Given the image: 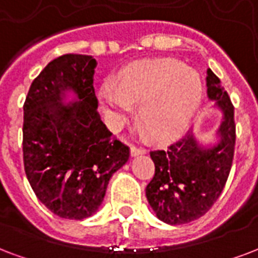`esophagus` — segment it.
<instances>
[{"label": "esophagus", "instance_id": "1", "mask_svg": "<svg viewBox=\"0 0 258 258\" xmlns=\"http://www.w3.org/2000/svg\"><path fill=\"white\" fill-rule=\"evenodd\" d=\"M145 154L144 148H137V147H132L131 148V155L132 156H139V155Z\"/></svg>", "mask_w": 258, "mask_h": 258}]
</instances>
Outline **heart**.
I'll return each mask as SVG.
<instances>
[{
  "instance_id": "1",
  "label": "heart",
  "mask_w": 258,
  "mask_h": 258,
  "mask_svg": "<svg viewBox=\"0 0 258 258\" xmlns=\"http://www.w3.org/2000/svg\"><path fill=\"white\" fill-rule=\"evenodd\" d=\"M200 75L175 59L132 63L100 91V104L114 125H121L140 104L139 119L151 139L168 141L181 136L203 102Z\"/></svg>"
}]
</instances>
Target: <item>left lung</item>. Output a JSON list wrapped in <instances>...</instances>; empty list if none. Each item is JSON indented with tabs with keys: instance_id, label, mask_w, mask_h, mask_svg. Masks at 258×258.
Returning a JSON list of instances; mask_svg holds the SVG:
<instances>
[{
	"instance_id": "1",
	"label": "left lung",
	"mask_w": 258,
	"mask_h": 258,
	"mask_svg": "<svg viewBox=\"0 0 258 258\" xmlns=\"http://www.w3.org/2000/svg\"><path fill=\"white\" fill-rule=\"evenodd\" d=\"M207 95L222 113L216 143L203 145L193 129L167 150L151 151L155 175L145 196L158 219L190 223L211 210L227 182L235 147L234 107L214 72L207 71Z\"/></svg>"
}]
</instances>
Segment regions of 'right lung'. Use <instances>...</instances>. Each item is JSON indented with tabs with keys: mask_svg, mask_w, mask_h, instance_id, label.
<instances>
[{
	"mask_svg": "<svg viewBox=\"0 0 258 258\" xmlns=\"http://www.w3.org/2000/svg\"><path fill=\"white\" fill-rule=\"evenodd\" d=\"M95 68L92 55L55 58L32 81L23 107L26 175L40 203L63 219L92 216L129 159L98 113ZM68 92L75 96L69 104Z\"/></svg>",
	"mask_w": 258,
	"mask_h": 258,
	"instance_id": "right-lung-1",
	"label": "right lung"
}]
</instances>
